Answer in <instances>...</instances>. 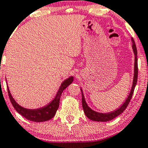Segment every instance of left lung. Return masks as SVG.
I'll list each match as a JSON object with an SVG mask.
<instances>
[{
	"mask_svg": "<svg viewBox=\"0 0 148 148\" xmlns=\"http://www.w3.org/2000/svg\"><path fill=\"white\" fill-rule=\"evenodd\" d=\"M132 43H133V52L135 54V64H134V76H133V85H132L131 90L130 91V94H129L128 96L126 99H125V101L123 103V105L121 106V107H119V108H117L115 111L109 112V113H99V112H96L92 110L91 108H90L88 107V106L87 105L86 101H85L83 91H82V88H81V91H82V106H83V109L84 111L85 115L86 116L87 118H88L91 121H98V122H106V121H109L111 120H113L115 118H116L117 116H119L120 114L123 113L125 110V108H127V106H128L129 103L130 101V99H131L132 96H133V92H134L135 87L136 86L137 80H138V57H137V48L136 43H135L134 40L133 38H131Z\"/></svg>",
	"mask_w": 148,
	"mask_h": 148,
	"instance_id": "8db88e82",
	"label": "left lung"
}]
</instances>
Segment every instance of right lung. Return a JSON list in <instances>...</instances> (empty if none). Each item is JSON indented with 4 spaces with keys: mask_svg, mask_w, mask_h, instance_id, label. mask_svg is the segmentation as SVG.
I'll use <instances>...</instances> for the list:
<instances>
[{
    "mask_svg": "<svg viewBox=\"0 0 148 148\" xmlns=\"http://www.w3.org/2000/svg\"><path fill=\"white\" fill-rule=\"evenodd\" d=\"M73 80H74V77H70L69 78L64 81L53 100L49 103L48 105L44 107H42V108H37V109H27V108H23V107L21 106L19 104L17 103L16 101L12 98L11 94H10L8 86H7L8 93L9 98H10L12 106L14 107V108L16 110L18 113H19L23 117L29 120V121L37 123L44 122V121H49V120L54 117L59 108L60 97H61L62 92L66 87L72 83Z\"/></svg>",
    "mask_w": 148,
    "mask_h": 148,
    "instance_id": "1",
    "label": "right lung"
}]
</instances>
